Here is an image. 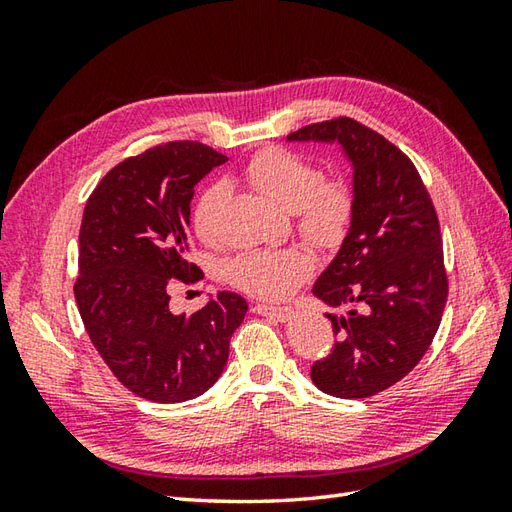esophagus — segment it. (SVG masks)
<instances>
[{"label": "esophagus", "mask_w": 512, "mask_h": 512, "mask_svg": "<svg viewBox=\"0 0 512 512\" xmlns=\"http://www.w3.org/2000/svg\"><path fill=\"white\" fill-rule=\"evenodd\" d=\"M253 312L255 314H262V317H270L275 321H288L292 314H295V310L288 308V306H266V303H255L253 306Z\"/></svg>", "instance_id": "34e87169"}]
</instances>
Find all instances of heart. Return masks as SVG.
I'll list each match as a JSON object with an SVG mask.
<instances>
[{"label": "heart", "instance_id": "heart-1", "mask_svg": "<svg viewBox=\"0 0 512 512\" xmlns=\"http://www.w3.org/2000/svg\"><path fill=\"white\" fill-rule=\"evenodd\" d=\"M244 182L273 204L295 213L297 231L321 250L343 244L354 215V195L343 178H321L319 169L297 151L268 147L244 169ZM226 193L206 187L193 204V231L204 244L220 239ZM314 273V259L303 248L244 250L226 264L228 281L259 299H286Z\"/></svg>", "mask_w": 512, "mask_h": 512}]
</instances>
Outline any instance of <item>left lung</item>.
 <instances>
[{
  "instance_id": "left-lung-1",
  "label": "left lung",
  "mask_w": 512,
  "mask_h": 512,
  "mask_svg": "<svg viewBox=\"0 0 512 512\" xmlns=\"http://www.w3.org/2000/svg\"><path fill=\"white\" fill-rule=\"evenodd\" d=\"M288 140H336L352 160L350 231L312 288L350 312L328 314L339 341L310 376L330 396L369 398L405 378L440 328L449 279L436 206L413 162L354 118L312 123Z\"/></svg>"
}]
</instances>
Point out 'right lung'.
<instances>
[{
  "mask_svg": "<svg viewBox=\"0 0 512 512\" xmlns=\"http://www.w3.org/2000/svg\"><path fill=\"white\" fill-rule=\"evenodd\" d=\"M226 160L173 140L118 162L85 204L76 306L105 365L145 400L171 405L213 387L248 310L220 292L193 314L169 312V281L202 275L187 262L195 184Z\"/></svg>",
  "mask_w": 512,
  "mask_h": 512,
  "instance_id": "add662e5",
  "label": "right lung"
}]
</instances>
